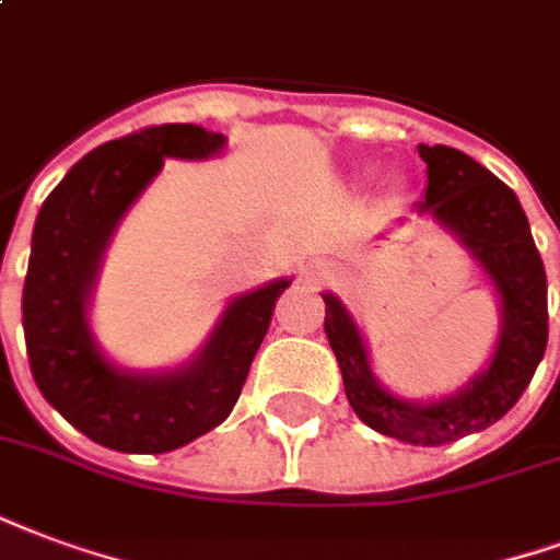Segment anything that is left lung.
Segmentation results:
<instances>
[{"label":"left lung","mask_w":560,"mask_h":560,"mask_svg":"<svg viewBox=\"0 0 560 560\" xmlns=\"http://www.w3.org/2000/svg\"><path fill=\"white\" fill-rule=\"evenodd\" d=\"M418 156L428 165V189L416 213L433 219L469 252L499 300L492 355L457 392L407 400L380 383L362 329L335 293H323V329L355 416L383 436L436 448L480 433L511 412L546 353L549 314L544 260L516 192L457 148L418 144Z\"/></svg>","instance_id":"left-lung-1"}]
</instances>
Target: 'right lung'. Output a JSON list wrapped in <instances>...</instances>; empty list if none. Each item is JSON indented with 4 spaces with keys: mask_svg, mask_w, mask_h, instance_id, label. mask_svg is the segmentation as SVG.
<instances>
[{
    "mask_svg": "<svg viewBox=\"0 0 560 560\" xmlns=\"http://www.w3.org/2000/svg\"><path fill=\"white\" fill-rule=\"evenodd\" d=\"M228 139L198 124H163L85 153L40 205L32 231L23 332L40 395L103 448L165 454L219 428L237 404L272 308L293 279L228 302L186 362L132 371L103 353L91 300L106 248L165 160H213Z\"/></svg>",
    "mask_w": 560,
    "mask_h": 560,
    "instance_id": "right-lung-1",
    "label": "right lung"
}]
</instances>
